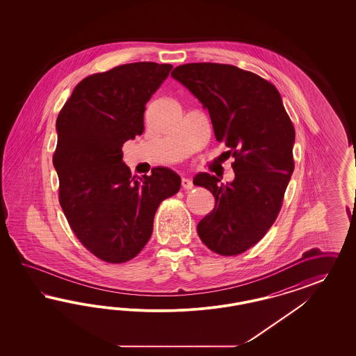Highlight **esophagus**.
<instances>
[{"instance_id": "34e87169", "label": "esophagus", "mask_w": 356, "mask_h": 356, "mask_svg": "<svg viewBox=\"0 0 356 356\" xmlns=\"http://www.w3.org/2000/svg\"><path fill=\"white\" fill-rule=\"evenodd\" d=\"M181 186H183L185 191H189V189L193 188V183H192V180H189V179H186V177H183V179H181Z\"/></svg>"}]
</instances>
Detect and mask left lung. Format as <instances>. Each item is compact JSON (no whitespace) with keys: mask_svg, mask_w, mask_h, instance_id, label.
Wrapping results in <instances>:
<instances>
[{"mask_svg":"<svg viewBox=\"0 0 356 356\" xmlns=\"http://www.w3.org/2000/svg\"><path fill=\"white\" fill-rule=\"evenodd\" d=\"M171 76L209 109L216 140L235 158L232 183L202 173L194 185L216 198L214 210L197 226L198 236L218 254L236 256L257 244L280 214L295 167V128L278 90L252 72L193 63L175 67Z\"/></svg>","mask_w":356,"mask_h":356,"instance_id":"1","label":"left lung"}]
</instances>
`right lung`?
Instances as JSON below:
<instances>
[{"instance_id": "right-lung-1", "label": "right lung", "mask_w": 356, "mask_h": 356, "mask_svg": "<svg viewBox=\"0 0 356 356\" xmlns=\"http://www.w3.org/2000/svg\"><path fill=\"white\" fill-rule=\"evenodd\" d=\"M171 69L133 63L86 76L57 116L54 165L60 205L83 247L109 264L140 253L158 206L181 185L180 176L164 167L136 179L121 150L143 133L145 106Z\"/></svg>"}]
</instances>
